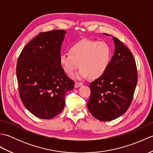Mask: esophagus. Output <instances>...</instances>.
<instances>
[{
	"label": "esophagus",
	"instance_id": "1",
	"mask_svg": "<svg viewBox=\"0 0 153 153\" xmlns=\"http://www.w3.org/2000/svg\"><path fill=\"white\" fill-rule=\"evenodd\" d=\"M82 85V83H79V82H76L75 83V87L76 88H77V87H79L80 86Z\"/></svg>",
	"mask_w": 153,
	"mask_h": 153
}]
</instances>
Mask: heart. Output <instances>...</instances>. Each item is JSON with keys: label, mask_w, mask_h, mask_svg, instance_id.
<instances>
[{"label": "heart", "mask_w": 153, "mask_h": 153, "mask_svg": "<svg viewBox=\"0 0 153 153\" xmlns=\"http://www.w3.org/2000/svg\"><path fill=\"white\" fill-rule=\"evenodd\" d=\"M111 56V48L106 42L82 40L70 48V53L61 54L60 62L69 76L80 66L82 69L76 75L77 79H84L89 76L96 79L105 72Z\"/></svg>", "instance_id": "obj_1"}]
</instances>
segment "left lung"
I'll list each match as a JSON object with an SVG mask.
<instances>
[{
    "label": "left lung",
    "mask_w": 153,
    "mask_h": 153,
    "mask_svg": "<svg viewBox=\"0 0 153 153\" xmlns=\"http://www.w3.org/2000/svg\"><path fill=\"white\" fill-rule=\"evenodd\" d=\"M112 39L114 55L102 76L90 83L87 102L91 114L102 122L115 120L127 111L137 83V67L131 51L118 39Z\"/></svg>",
    "instance_id": "8db88e82"
}]
</instances>
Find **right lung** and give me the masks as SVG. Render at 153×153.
<instances>
[{
	"label": "right lung",
	"mask_w": 153,
	"mask_h": 153,
	"mask_svg": "<svg viewBox=\"0 0 153 153\" xmlns=\"http://www.w3.org/2000/svg\"><path fill=\"white\" fill-rule=\"evenodd\" d=\"M66 31L39 34L23 48L16 66L19 93L25 108L37 118L51 119L62 111L65 95L75 82L60 62Z\"/></svg>",
	"instance_id": "right-lung-1"
}]
</instances>
